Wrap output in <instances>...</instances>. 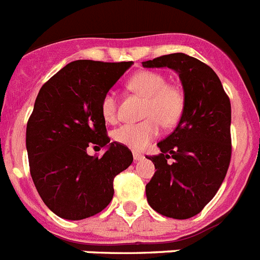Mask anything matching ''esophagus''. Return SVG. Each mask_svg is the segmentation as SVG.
I'll list each match as a JSON object with an SVG mask.
<instances>
[{"instance_id": "esophagus-1", "label": "esophagus", "mask_w": 260, "mask_h": 260, "mask_svg": "<svg viewBox=\"0 0 260 260\" xmlns=\"http://www.w3.org/2000/svg\"><path fill=\"white\" fill-rule=\"evenodd\" d=\"M133 157H134V160L135 161H139V160H142V159H143V155L142 154H139V152H134V154H133Z\"/></svg>"}]
</instances>
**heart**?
Wrapping results in <instances>:
<instances>
[{"label": "heart", "instance_id": "1", "mask_svg": "<svg viewBox=\"0 0 260 260\" xmlns=\"http://www.w3.org/2000/svg\"><path fill=\"white\" fill-rule=\"evenodd\" d=\"M127 88L146 99L143 108L146 119L119 126L113 133V138L126 147L141 151L160 134V123L172 126L179 121L184 109V94L179 86L167 84L166 77L154 71L135 73L127 81ZM101 114L109 123L118 119V99L114 90H108L104 94Z\"/></svg>", "mask_w": 260, "mask_h": 260}]
</instances>
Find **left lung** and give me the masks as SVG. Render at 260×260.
<instances>
[{
    "label": "left lung",
    "instance_id": "1",
    "mask_svg": "<svg viewBox=\"0 0 260 260\" xmlns=\"http://www.w3.org/2000/svg\"><path fill=\"white\" fill-rule=\"evenodd\" d=\"M145 68L176 71L184 90V109L174 133L157 143L161 154L147 159L156 172L146 185L152 209L187 219L214 197L232 157V106L216 72L189 55L170 54L143 61ZM168 158H174L172 164Z\"/></svg>",
    "mask_w": 260,
    "mask_h": 260
}]
</instances>
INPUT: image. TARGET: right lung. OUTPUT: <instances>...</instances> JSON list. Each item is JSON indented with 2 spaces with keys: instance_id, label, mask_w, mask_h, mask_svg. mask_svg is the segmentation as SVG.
<instances>
[{
  "instance_id": "obj_1",
  "label": "right lung",
  "mask_w": 260,
  "mask_h": 260,
  "mask_svg": "<svg viewBox=\"0 0 260 260\" xmlns=\"http://www.w3.org/2000/svg\"><path fill=\"white\" fill-rule=\"evenodd\" d=\"M133 61L76 60L51 77L38 93L26 127L30 174L48 209L77 221L104 210L113 180L133 163L126 146L106 135L101 100ZM108 147L90 157L88 147Z\"/></svg>"
}]
</instances>
